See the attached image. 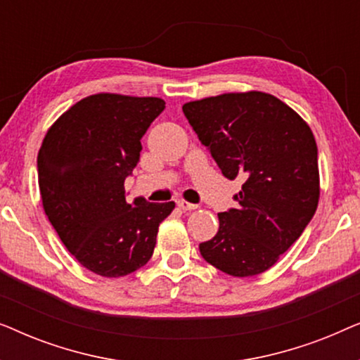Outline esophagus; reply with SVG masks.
<instances>
[{"instance_id":"esophagus-1","label":"esophagus","mask_w":360,"mask_h":360,"mask_svg":"<svg viewBox=\"0 0 360 360\" xmlns=\"http://www.w3.org/2000/svg\"><path fill=\"white\" fill-rule=\"evenodd\" d=\"M176 206H179V208H180L181 211H193V210L198 208V205L190 203V201H185V200H179V201H176Z\"/></svg>"}]
</instances>
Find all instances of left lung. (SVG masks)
<instances>
[{
	"instance_id": "8db88e82",
	"label": "left lung",
	"mask_w": 360,
	"mask_h": 360,
	"mask_svg": "<svg viewBox=\"0 0 360 360\" xmlns=\"http://www.w3.org/2000/svg\"><path fill=\"white\" fill-rule=\"evenodd\" d=\"M190 126L229 180H244L238 208L200 244L206 262L233 277L277 264L313 218L319 201L318 147L307 121L264 91L223 93L181 106Z\"/></svg>"
}]
</instances>
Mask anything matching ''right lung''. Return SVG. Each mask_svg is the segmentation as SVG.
Wrapping results in <instances>:
<instances>
[{
    "label": "right lung",
    "mask_w": 360,
    "mask_h": 360,
    "mask_svg": "<svg viewBox=\"0 0 360 360\" xmlns=\"http://www.w3.org/2000/svg\"><path fill=\"white\" fill-rule=\"evenodd\" d=\"M155 96L96 93L49 127L37 155L42 206L58 238L90 272L124 277L154 254L159 224L175 208L137 198L124 180L141 157V139L164 111Z\"/></svg>",
    "instance_id": "add662e5"
}]
</instances>
